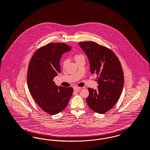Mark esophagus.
Listing matches in <instances>:
<instances>
[{"label": "esophagus", "mask_w": 150, "mask_h": 150, "mask_svg": "<svg viewBox=\"0 0 150 150\" xmlns=\"http://www.w3.org/2000/svg\"><path fill=\"white\" fill-rule=\"evenodd\" d=\"M74 91H75L76 92H79L80 90L81 89V88L80 87H74Z\"/></svg>", "instance_id": "obj_1"}]
</instances>
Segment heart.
I'll return each instance as SVG.
<instances>
[{
  "label": "heart",
  "instance_id": "1",
  "mask_svg": "<svg viewBox=\"0 0 150 150\" xmlns=\"http://www.w3.org/2000/svg\"><path fill=\"white\" fill-rule=\"evenodd\" d=\"M74 58L76 62H78L82 59H84V56L81 54H76L74 56ZM69 63V60L67 59H64L62 61V66L63 69H65Z\"/></svg>",
  "mask_w": 150,
  "mask_h": 150
}]
</instances>
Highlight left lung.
<instances>
[{
  "instance_id": "8db88e82",
  "label": "left lung",
  "mask_w": 150,
  "mask_h": 150,
  "mask_svg": "<svg viewBox=\"0 0 150 150\" xmlns=\"http://www.w3.org/2000/svg\"><path fill=\"white\" fill-rule=\"evenodd\" d=\"M79 45L86 54L90 70L97 76V89L88 88L86 101L94 112L103 114L118 101L123 87V72L119 59L110 49L92 41L80 42Z\"/></svg>"
}]
</instances>
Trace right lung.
I'll return each instance as SVG.
<instances>
[{
    "label": "right lung",
    "mask_w": 150,
    "mask_h": 150,
    "mask_svg": "<svg viewBox=\"0 0 150 150\" xmlns=\"http://www.w3.org/2000/svg\"><path fill=\"white\" fill-rule=\"evenodd\" d=\"M71 47L64 43H50L33 54L28 69L27 83L35 103L45 112L57 115L66 108L73 93L71 87H58L54 78L61 72L59 61Z\"/></svg>",
    "instance_id": "add662e5"
}]
</instances>
